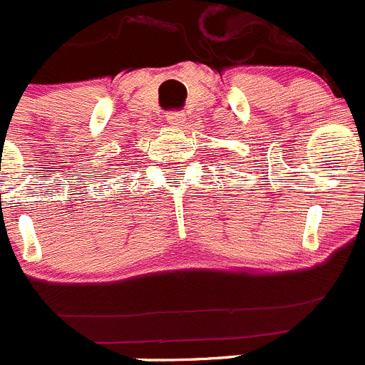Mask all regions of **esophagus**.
Listing matches in <instances>:
<instances>
[{"mask_svg": "<svg viewBox=\"0 0 365 365\" xmlns=\"http://www.w3.org/2000/svg\"><path fill=\"white\" fill-rule=\"evenodd\" d=\"M186 115L182 111H168L166 113V120L168 124H172V125H180L182 122H185Z\"/></svg>", "mask_w": 365, "mask_h": 365, "instance_id": "esophagus-1", "label": "esophagus"}]
</instances>
